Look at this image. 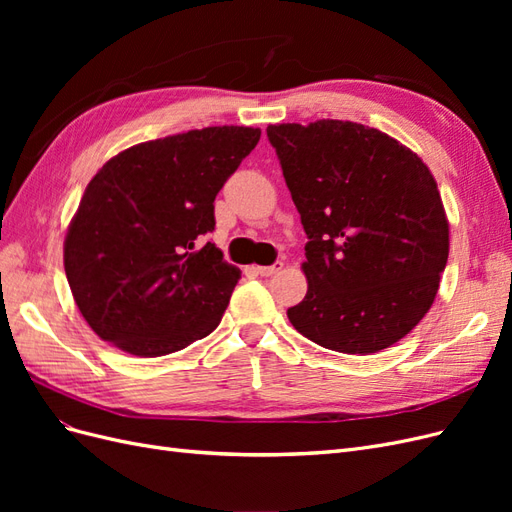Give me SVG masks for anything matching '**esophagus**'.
I'll return each instance as SVG.
<instances>
[{
    "label": "esophagus",
    "instance_id": "esophagus-1",
    "mask_svg": "<svg viewBox=\"0 0 512 512\" xmlns=\"http://www.w3.org/2000/svg\"><path fill=\"white\" fill-rule=\"evenodd\" d=\"M284 269V262H273V265H269V267H256V273L258 275H262V277H269V275H275L277 271H282Z\"/></svg>",
    "mask_w": 512,
    "mask_h": 512
}]
</instances>
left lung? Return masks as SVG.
Here are the masks:
<instances>
[{
  "label": "left lung",
  "mask_w": 512,
  "mask_h": 512,
  "mask_svg": "<svg viewBox=\"0 0 512 512\" xmlns=\"http://www.w3.org/2000/svg\"><path fill=\"white\" fill-rule=\"evenodd\" d=\"M307 235L305 299L288 320L314 344L371 354L406 337L436 299L448 220L427 164L363 123L267 128Z\"/></svg>",
  "instance_id": "1"
}]
</instances>
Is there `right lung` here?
Here are the masks:
<instances>
[{"label": "right lung", "instance_id": "add662e5", "mask_svg": "<svg viewBox=\"0 0 512 512\" xmlns=\"http://www.w3.org/2000/svg\"><path fill=\"white\" fill-rule=\"evenodd\" d=\"M258 141V128L190 130L117 153L89 181L64 267L100 339L164 356L218 327L241 271L203 235L215 228V196Z\"/></svg>", "mask_w": 512, "mask_h": 512}]
</instances>
